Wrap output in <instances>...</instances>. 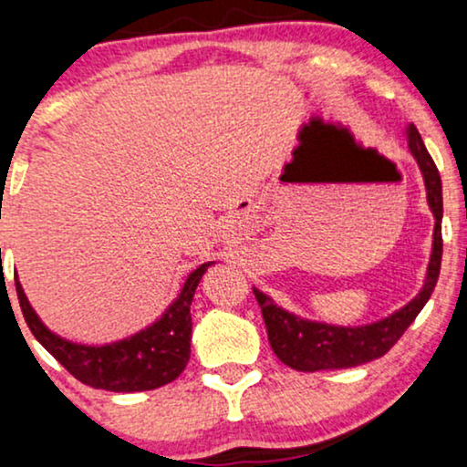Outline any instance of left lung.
<instances>
[{
  "instance_id": "8db88e82",
  "label": "left lung",
  "mask_w": 467,
  "mask_h": 467,
  "mask_svg": "<svg viewBox=\"0 0 467 467\" xmlns=\"http://www.w3.org/2000/svg\"><path fill=\"white\" fill-rule=\"evenodd\" d=\"M407 139V148L418 162L420 173H422L426 202L435 217V228H432V250L426 267V278L420 294L407 302L402 308L391 313L383 319H376L372 324L363 326H337L317 322V319H306L278 306L267 294L261 289L252 287L258 305H261L263 319L267 326L269 344H272L274 355L289 368L297 372H317V369H341L357 368V365L369 363L374 358L383 357L389 348L400 339L404 330L411 326L418 317L426 302L435 289L437 278H440L441 267V178L432 162L429 150L420 137L418 128L409 123L407 130L402 132Z\"/></svg>"
}]
</instances>
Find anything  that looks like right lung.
Here are the masks:
<instances>
[{
	"mask_svg": "<svg viewBox=\"0 0 467 467\" xmlns=\"http://www.w3.org/2000/svg\"><path fill=\"white\" fill-rule=\"evenodd\" d=\"M2 252V250H0ZM217 261H206L189 274L171 305L161 317L134 335L110 344H78L56 335L32 308L19 276L15 278L16 297L32 335L67 372L95 389L106 391H150L176 380L191 357V302L206 269Z\"/></svg>",
	"mask_w": 467,
	"mask_h": 467,
	"instance_id": "obj_1",
	"label": "right lung"
}]
</instances>
